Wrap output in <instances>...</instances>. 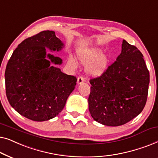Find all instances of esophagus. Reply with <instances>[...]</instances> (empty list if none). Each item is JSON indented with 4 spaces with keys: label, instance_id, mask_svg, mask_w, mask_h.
<instances>
[{
    "label": "esophagus",
    "instance_id": "34e87169",
    "mask_svg": "<svg viewBox=\"0 0 158 158\" xmlns=\"http://www.w3.org/2000/svg\"><path fill=\"white\" fill-rule=\"evenodd\" d=\"M84 81H85V79H84V77L83 76H79L77 77V83L78 84L83 83Z\"/></svg>",
    "mask_w": 158,
    "mask_h": 158
}]
</instances>
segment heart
Segmentation results:
<instances>
[{"label": "heart", "mask_w": 158, "mask_h": 158, "mask_svg": "<svg viewBox=\"0 0 158 158\" xmlns=\"http://www.w3.org/2000/svg\"><path fill=\"white\" fill-rule=\"evenodd\" d=\"M101 50L97 48H88L79 52L77 55L82 63L87 65V73L93 76H99L106 70L109 59L105 55H101ZM69 62L75 66L77 62L73 57H69Z\"/></svg>", "instance_id": "heart-1"}]
</instances>
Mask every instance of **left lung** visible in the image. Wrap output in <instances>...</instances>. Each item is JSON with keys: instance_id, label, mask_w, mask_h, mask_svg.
I'll use <instances>...</instances> for the list:
<instances>
[{"instance_id": "left-lung-1", "label": "left lung", "mask_w": 158, "mask_h": 158, "mask_svg": "<svg viewBox=\"0 0 158 158\" xmlns=\"http://www.w3.org/2000/svg\"><path fill=\"white\" fill-rule=\"evenodd\" d=\"M89 111L98 123L121 126L139 115L148 98L150 73L143 55L123 40L122 52L101 76L90 79Z\"/></svg>"}]
</instances>
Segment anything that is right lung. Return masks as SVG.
<instances>
[{"mask_svg": "<svg viewBox=\"0 0 158 158\" xmlns=\"http://www.w3.org/2000/svg\"><path fill=\"white\" fill-rule=\"evenodd\" d=\"M62 41L53 31H43L26 39L13 52L5 72L6 93L10 106L21 115L36 122L59 114L74 90L77 78L52 64L61 58L47 55L46 48L61 50Z\"/></svg>", "mask_w": 158, "mask_h": 158, "instance_id": "1", "label": "right lung"}]
</instances>
